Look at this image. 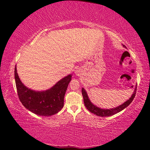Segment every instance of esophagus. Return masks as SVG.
<instances>
[{
  "mask_svg": "<svg viewBox=\"0 0 150 150\" xmlns=\"http://www.w3.org/2000/svg\"><path fill=\"white\" fill-rule=\"evenodd\" d=\"M78 73V71H76V73Z\"/></svg>",
  "mask_w": 150,
  "mask_h": 150,
  "instance_id": "esophagus-1",
  "label": "esophagus"
}]
</instances>
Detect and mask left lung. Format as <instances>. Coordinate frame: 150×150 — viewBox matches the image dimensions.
I'll list each match as a JSON object with an SVG mask.
<instances>
[{
	"label": "left lung",
	"instance_id": "1",
	"mask_svg": "<svg viewBox=\"0 0 150 150\" xmlns=\"http://www.w3.org/2000/svg\"><path fill=\"white\" fill-rule=\"evenodd\" d=\"M136 88L137 87H136L135 91H134V92L131 97L129 98V100L123 103L122 105L118 106V107L111 109H102L93 105L90 100L88 99L87 94L83 88H82V95L83 97V100H84L85 106H86V108L88 109V110H89L91 113H93L94 115H96L98 116H102V117H105V116H110L115 115V114L119 112H120L121 110H122L123 109L126 108L127 106L130 105V104L132 102L134 97H135L136 93Z\"/></svg>",
	"mask_w": 150,
	"mask_h": 150
}]
</instances>
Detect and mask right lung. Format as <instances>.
<instances>
[{
	"label": "right lung",
	"mask_w": 150,
	"mask_h": 150,
	"mask_svg": "<svg viewBox=\"0 0 150 150\" xmlns=\"http://www.w3.org/2000/svg\"><path fill=\"white\" fill-rule=\"evenodd\" d=\"M14 77L18 98L28 110L35 115L49 116L59 112L64 105V96L71 75L63 78L50 89L43 92L29 89L22 84L17 73L16 67L14 69Z\"/></svg>",
	"instance_id": "1"
}]
</instances>
